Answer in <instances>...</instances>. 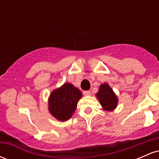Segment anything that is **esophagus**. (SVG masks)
<instances>
[{
  "instance_id": "1",
  "label": "esophagus",
  "mask_w": 159,
  "mask_h": 159,
  "mask_svg": "<svg viewBox=\"0 0 159 159\" xmlns=\"http://www.w3.org/2000/svg\"><path fill=\"white\" fill-rule=\"evenodd\" d=\"M83 93L84 96H90V91L89 90H86V91H84Z\"/></svg>"
}]
</instances>
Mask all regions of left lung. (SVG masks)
Instances as JSON below:
<instances>
[{
  "label": "left lung",
  "instance_id": "left-lung-1",
  "mask_svg": "<svg viewBox=\"0 0 159 159\" xmlns=\"http://www.w3.org/2000/svg\"><path fill=\"white\" fill-rule=\"evenodd\" d=\"M96 96L102 107L103 110L111 112L115 110L117 107V96L107 83L102 84L99 86V89L97 93H96Z\"/></svg>",
  "mask_w": 159,
  "mask_h": 159
}]
</instances>
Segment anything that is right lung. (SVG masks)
<instances>
[{
  "mask_svg": "<svg viewBox=\"0 0 159 159\" xmlns=\"http://www.w3.org/2000/svg\"><path fill=\"white\" fill-rule=\"evenodd\" d=\"M82 93L70 83H64L52 91L48 97V111L59 121L70 119L75 111Z\"/></svg>",
  "mask_w": 159,
  "mask_h": 159,
  "instance_id": "obj_1",
  "label": "right lung"
}]
</instances>
